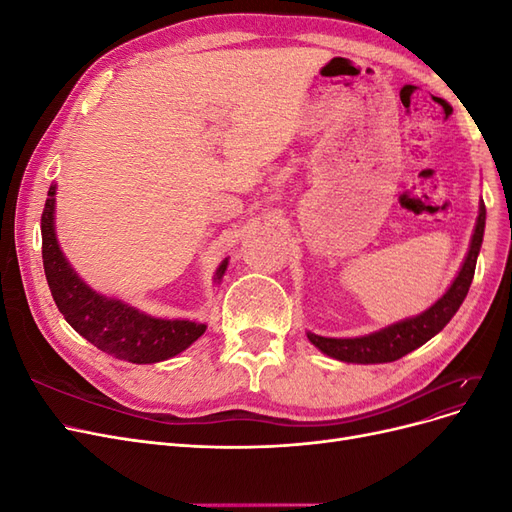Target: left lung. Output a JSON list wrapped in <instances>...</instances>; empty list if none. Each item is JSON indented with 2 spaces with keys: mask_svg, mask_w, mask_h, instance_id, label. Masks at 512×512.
I'll return each mask as SVG.
<instances>
[{
  "mask_svg": "<svg viewBox=\"0 0 512 512\" xmlns=\"http://www.w3.org/2000/svg\"><path fill=\"white\" fill-rule=\"evenodd\" d=\"M485 218H487L485 203L480 200L478 218H476L474 235L470 241L466 260H463V265L453 284L448 286V290L442 294V297L431 307H427L425 312L393 322L389 327L363 337L337 339V337H322L307 331L309 342H312L320 352L331 356V359L344 361V363H361V365L391 363L401 359V356H406L408 352L421 348L433 335H438L446 327L448 320L457 314L459 305L463 303V299H466L472 277H474L480 245H483Z\"/></svg>",
  "mask_w": 512,
  "mask_h": 512,
  "instance_id": "8db88e82",
  "label": "left lung"
}]
</instances>
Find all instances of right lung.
Instances as JSON below:
<instances>
[{
  "instance_id": "right-lung-1",
  "label": "right lung",
  "mask_w": 512,
  "mask_h": 512,
  "mask_svg": "<svg viewBox=\"0 0 512 512\" xmlns=\"http://www.w3.org/2000/svg\"><path fill=\"white\" fill-rule=\"evenodd\" d=\"M55 192L57 183L49 188L40 220L42 262L53 299L70 327L98 350L138 365L160 363L190 348L207 331V324L149 316L126 301L96 292L76 275L55 235ZM226 267L228 258L215 271V284L222 282Z\"/></svg>"
}]
</instances>
